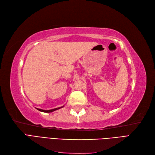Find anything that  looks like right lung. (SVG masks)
<instances>
[{"mask_svg": "<svg viewBox=\"0 0 155 155\" xmlns=\"http://www.w3.org/2000/svg\"><path fill=\"white\" fill-rule=\"evenodd\" d=\"M62 107H63H63H61L56 108V109H51V110H43V109H37V108H36V109H37V110H38L41 111V112H54V111H55V110H58V109H61V108H62Z\"/></svg>", "mask_w": 155, "mask_h": 155, "instance_id": "right-lung-1", "label": "right lung"}]
</instances>
